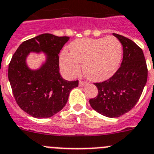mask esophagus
Masks as SVG:
<instances>
[{
  "mask_svg": "<svg viewBox=\"0 0 154 154\" xmlns=\"http://www.w3.org/2000/svg\"><path fill=\"white\" fill-rule=\"evenodd\" d=\"M87 81H85V80H80V81H79V86H80V87H84V86L87 85Z\"/></svg>",
  "mask_w": 154,
  "mask_h": 154,
  "instance_id": "esophagus-1",
  "label": "esophagus"
}]
</instances>
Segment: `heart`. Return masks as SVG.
I'll use <instances>...</instances> for the list:
<instances>
[{"label":"heart","mask_w":154,"mask_h":154,"mask_svg":"<svg viewBox=\"0 0 154 154\" xmlns=\"http://www.w3.org/2000/svg\"><path fill=\"white\" fill-rule=\"evenodd\" d=\"M70 54L63 51L60 56L62 73L74 77L80 71L88 79L102 81L111 77L117 70L122 57V45L114 37L82 38L74 41L69 46Z\"/></svg>","instance_id":"heart-1"}]
</instances>
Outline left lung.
Segmentation results:
<instances>
[{"mask_svg": "<svg viewBox=\"0 0 154 154\" xmlns=\"http://www.w3.org/2000/svg\"><path fill=\"white\" fill-rule=\"evenodd\" d=\"M124 50L120 67L108 80L94 83L96 97L90 99L91 107L108 117H119L134 107L147 80V67L143 51L131 39L113 34Z\"/></svg>", "mask_w": 154, "mask_h": 154, "instance_id": "left-lung-1", "label": "left lung"}]
</instances>
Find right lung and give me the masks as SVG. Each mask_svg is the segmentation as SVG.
<instances>
[{
  "instance_id": "obj_1",
  "label": "right lung",
  "mask_w": 154,
  "mask_h": 154,
  "mask_svg": "<svg viewBox=\"0 0 154 154\" xmlns=\"http://www.w3.org/2000/svg\"><path fill=\"white\" fill-rule=\"evenodd\" d=\"M69 37L43 34L23 41L17 49L8 67V79L17 103L22 110L36 118H48L66 105L70 91L78 86V80L62 78L59 67V53ZM44 51L46 63L37 71L26 64L31 52Z\"/></svg>"
}]
</instances>
